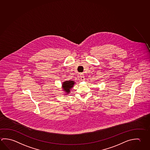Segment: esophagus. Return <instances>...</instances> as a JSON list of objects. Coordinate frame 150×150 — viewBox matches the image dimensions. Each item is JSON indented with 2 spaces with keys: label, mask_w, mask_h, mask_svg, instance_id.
<instances>
[{
  "label": "esophagus",
  "mask_w": 150,
  "mask_h": 150,
  "mask_svg": "<svg viewBox=\"0 0 150 150\" xmlns=\"http://www.w3.org/2000/svg\"><path fill=\"white\" fill-rule=\"evenodd\" d=\"M81 81H84L85 80V77H84V75L83 74H81Z\"/></svg>",
  "instance_id": "obj_1"
}]
</instances>
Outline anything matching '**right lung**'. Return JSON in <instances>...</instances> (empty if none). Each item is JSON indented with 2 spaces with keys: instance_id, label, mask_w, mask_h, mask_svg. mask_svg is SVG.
Instances as JSON below:
<instances>
[{
  "instance_id": "right-lung-1",
  "label": "right lung",
  "mask_w": 150,
  "mask_h": 150,
  "mask_svg": "<svg viewBox=\"0 0 150 150\" xmlns=\"http://www.w3.org/2000/svg\"><path fill=\"white\" fill-rule=\"evenodd\" d=\"M74 81H64L63 83V89L64 91H65L67 94L70 92V89L71 87L74 86Z\"/></svg>"
}]
</instances>
